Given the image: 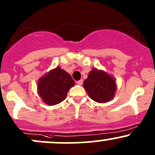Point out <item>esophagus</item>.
Returning <instances> with one entry per match:
<instances>
[{
    "label": "esophagus",
    "instance_id": "1",
    "mask_svg": "<svg viewBox=\"0 0 155 155\" xmlns=\"http://www.w3.org/2000/svg\"><path fill=\"white\" fill-rule=\"evenodd\" d=\"M82 82H83V81H82V79H79V81H77V84L79 85H82Z\"/></svg>",
    "mask_w": 155,
    "mask_h": 155
}]
</instances>
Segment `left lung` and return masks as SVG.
Segmentation results:
<instances>
[{
    "mask_svg": "<svg viewBox=\"0 0 155 155\" xmlns=\"http://www.w3.org/2000/svg\"><path fill=\"white\" fill-rule=\"evenodd\" d=\"M83 86L93 101L106 103L112 99L116 90L115 79L107 73L93 69L84 81Z\"/></svg>",
    "mask_w": 155,
    "mask_h": 155,
    "instance_id": "left-lung-1",
    "label": "left lung"
}]
</instances>
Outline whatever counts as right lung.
<instances>
[{
  "label": "right lung",
  "instance_id": "obj_1",
  "mask_svg": "<svg viewBox=\"0 0 155 155\" xmlns=\"http://www.w3.org/2000/svg\"><path fill=\"white\" fill-rule=\"evenodd\" d=\"M75 82L70 75L60 68H56L39 79L38 92L48 105H55L65 100L69 89Z\"/></svg>",
  "mask_w": 155,
  "mask_h": 155
}]
</instances>
